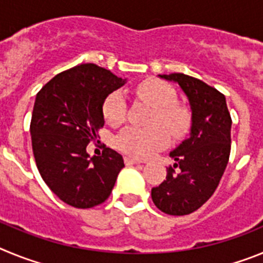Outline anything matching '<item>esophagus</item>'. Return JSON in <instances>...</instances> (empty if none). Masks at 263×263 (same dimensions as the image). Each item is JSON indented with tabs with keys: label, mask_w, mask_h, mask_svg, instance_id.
Segmentation results:
<instances>
[{
	"label": "esophagus",
	"mask_w": 263,
	"mask_h": 263,
	"mask_svg": "<svg viewBox=\"0 0 263 263\" xmlns=\"http://www.w3.org/2000/svg\"><path fill=\"white\" fill-rule=\"evenodd\" d=\"M125 163H126L127 166H132V164H139L141 163V160L134 159V158H130V157H125Z\"/></svg>",
	"instance_id": "obj_1"
}]
</instances>
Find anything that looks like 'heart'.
<instances>
[{
    "mask_svg": "<svg viewBox=\"0 0 263 263\" xmlns=\"http://www.w3.org/2000/svg\"><path fill=\"white\" fill-rule=\"evenodd\" d=\"M137 96L154 108L152 122L155 126H129L116 137V147L120 152L134 158H148L164 148L168 143L166 127L174 137L183 136L190 125V117L183 106L176 104V92L167 83L158 79H147L139 83L134 89ZM126 103L120 92L109 95L103 104L104 120L111 126H118L125 121ZM161 126L159 127V125Z\"/></svg>",
    "mask_w": 263,
    "mask_h": 263,
    "instance_id": "b5f03b06",
    "label": "heart"
}]
</instances>
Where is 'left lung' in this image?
<instances>
[{"mask_svg": "<svg viewBox=\"0 0 263 263\" xmlns=\"http://www.w3.org/2000/svg\"><path fill=\"white\" fill-rule=\"evenodd\" d=\"M159 76L180 85L191 105L192 126L190 137L170 153L176 163L153 188L152 199L167 215H190L212 196L224 174L231 154V113L224 95L204 81L184 73Z\"/></svg>", "mask_w": 263, "mask_h": 263, "instance_id": "8db88e82", "label": "left lung"}]
</instances>
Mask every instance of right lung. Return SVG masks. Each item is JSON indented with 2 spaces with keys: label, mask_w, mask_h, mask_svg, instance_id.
Listing matches in <instances>:
<instances>
[{
  "label": "right lung",
  "mask_w": 263,
  "mask_h": 263,
  "mask_svg": "<svg viewBox=\"0 0 263 263\" xmlns=\"http://www.w3.org/2000/svg\"><path fill=\"white\" fill-rule=\"evenodd\" d=\"M125 80L93 63L58 73L36 93L30 133L42 179L60 200L75 208L104 203L125 166L105 147L89 157L88 143L104 126L103 104Z\"/></svg>",
  "instance_id": "add662e5"
}]
</instances>
